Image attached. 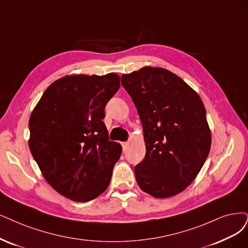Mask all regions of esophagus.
Masks as SVG:
<instances>
[{
  "instance_id": "34e87169",
  "label": "esophagus",
  "mask_w": 248,
  "mask_h": 248,
  "mask_svg": "<svg viewBox=\"0 0 248 248\" xmlns=\"http://www.w3.org/2000/svg\"><path fill=\"white\" fill-rule=\"evenodd\" d=\"M121 144H122V146H123V149H124V151L127 148V146H129V143H127V142H122Z\"/></svg>"
}]
</instances>
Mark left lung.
Listing matches in <instances>:
<instances>
[{
	"label": "left lung",
	"mask_w": 248,
	"mask_h": 248,
	"mask_svg": "<svg viewBox=\"0 0 248 248\" xmlns=\"http://www.w3.org/2000/svg\"><path fill=\"white\" fill-rule=\"evenodd\" d=\"M143 125L144 159L135 167L140 188L154 197L179 194L198 175L212 136L200 97L175 73L146 66L122 76Z\"/></svg>",
	"instance_id": "obj_1"
}]
</instances>
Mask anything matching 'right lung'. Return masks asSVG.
I'll return each instance as SVG.
<instances>
[{
  "label": "right lung",
  "instance_id": "right-lung-1",
  "mask_svg": "<svg viewBox=\"0 0 248 248\" xmlns=\"http://www.w3.org/2000/svg\"><path fill=\"white\" fill-rule=\"evenodd\" d=\"M116 73L68 76L45 91L30 118L31 152L44 178L73 201L107 189L122 146L109 141L104 108L119 89Z\"/></svg>",
  "mask_w": 248,
  "mask_h": 248
}]
</instances>
